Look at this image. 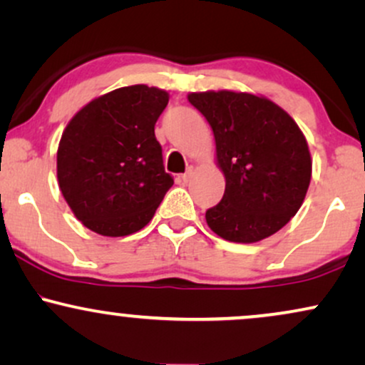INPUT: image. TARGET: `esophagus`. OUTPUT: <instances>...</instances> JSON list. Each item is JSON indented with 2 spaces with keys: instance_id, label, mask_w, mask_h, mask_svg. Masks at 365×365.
<instances>
[{
  "instance_id": "esophagus-1",
  "label": "esophagus",
  "mask_w": 365,
  "mask_h": 365,
  "mask_svg": "<svg viewBox=\"0 0 365 365\" xmlns=\"http://www.w3.org/2000/svg\"><path fill=\"white\" fill-rule=\"evenodd\" d=\"M192 175H193V170H192V168H188V170H187V172L182 175V182H183V183H188V182H190Z\"/></svg>"
}]
</instances>
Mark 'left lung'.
I'll list each match as a JSON object with an SVG mask.
<instances>
[{
    "label": "left lung",
    "mask_w": 365,
    "mask_h": 365,
    "mask_svg": "<svg viewBox=\"0 0 365 365\" xmlns=\"http://www.w3.org/2000/svg\"><path fill=\"white\" fill-rule=\"evenodd\" d=\"M188 103L209 121L225 177L222 200L205 212L209 227L230 242L273 236L299 210L310 185L302 129L273 101L249 92H192Z\"/></svg>",
    "instance_id": "obj_1"
}]
</instances>
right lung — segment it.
<instances>
[{"instance_id":"right-lung-1","label":"right lung","mask_w":365,"mask_h":365,"mask_svg":"<svg viewBox=\"0 0 365 365\" xmlns=\"http://www.w3.org/2000/svg\"><path fill=\"white\" fill-rule=\"evenodd\" d=\"M168 92L128 86L86 104L63 129L57 178L73 215L101 236L138 232L173 185L155 124Z\"/></svg>"}]
</instances>
